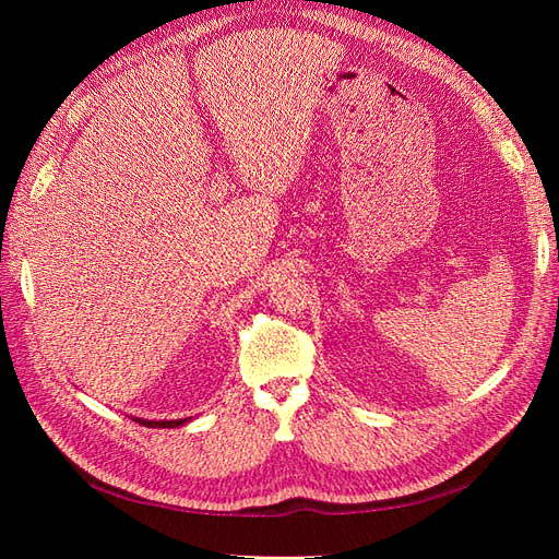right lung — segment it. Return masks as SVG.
Here are the masks:
<instances>
[{
    "instance_id": "obj_1",
    "label": "right lung",
    "mask_w": 559,
    "mask_h": 559,
    "mask_svg": "<svg viewBox=\"0 0 559 559\" xmlns=\"http://www.w3.org/2000/svg\"><path fill=\"white\" fill-rule=\"evenodd\" d=\"M134 421H140V425H144V427L175 429V427H181V425H186V421H189V419H163V421H156V419H140V417H134Z\"/></svg>"
}]
</instances>
